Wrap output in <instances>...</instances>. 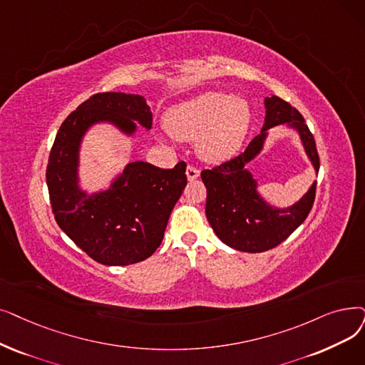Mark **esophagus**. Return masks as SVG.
Wrapping results in <instances>:
<instances>
[{
	"mask_svg": "<svg viewBox=\"0 0 365 365\" xmlns=\"http://www.w3.org/2000/svg\"><path fill=\"white\" fill-rule=\"evenodd\" d=\"M200 176V170L194 165H187L186 167V178L187 180H195Z\"/></svg>",
	"mask_w": 365,
	"mask_h": 365,
	"instance_id": "obj_1",
	"label": "esophagus"
}]
</instances>
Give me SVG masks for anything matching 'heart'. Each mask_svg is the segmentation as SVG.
Returning a JSON list of instances; mask_svg holds the SVG:
<instances>
[{"instance_id": "b5f03b06", "label": "heart", "mask_w": 365, "mask_h": 365, "mask_svg": "<svg viewBox=\"0 0 365 365\" xmlns=\"http://www.w3.org/2000/svg\"><path fill=\"white\" fill-rule=\"evenodd\" d=\"M167 130L179 140H197L201 160L220 163L240 149L250 123V107L225 92H205L173 107Z\"/></svg>"}]
</instances>
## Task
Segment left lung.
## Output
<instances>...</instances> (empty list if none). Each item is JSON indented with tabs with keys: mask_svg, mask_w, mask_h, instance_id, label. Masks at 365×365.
<instances>
[{
	"mask_svg": "<svg viewBox=\"0 0 365 365\" xmlns=\"http://www.w3.org/2000/svg\"><path fill=\"white\" fill-rule=\"evenodd\" d=\"M265 123L246 150L210 170L201 171L207 187L205 216L219 239L240 252L258 253L276 247L306 220L316 195V182L309 192L288 209H274L257 192V182L245 165L262 149L267 130L288 123L299 133L307 156L319 171V155L313 134L295 107L279 97L265 98Z\"/></svg>",
	"mask_w": 365,
	"mask_h": 365,
	"instance_id": "obj_1",
	"label": "left lung"
}]
</instances>
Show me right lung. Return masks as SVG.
I'll use <instances>...</instances> for the list:
<instances>
[{
    "label": "right lung",
    "mask_w": 365,
    "mask_h": 365,
    "mask_svg": "<svg viewBox=\"0 0 365 365\" xmlns=\"http://www.w3.org/2000/svg\"><path fill=\"white\" fill-rule=\"evenodd\" d=\"M103 120L133 134L134 120L152 128V112L140 95H92L62 122L46 182L56 224L86 255L104 265H130L160 247L170 213L186 186V164L164 170L130 163L107 191L88 195L77 183L78 146L89 126Z\"/></svg>",
    "instance_id": "add662e5"
}]
</instances>
